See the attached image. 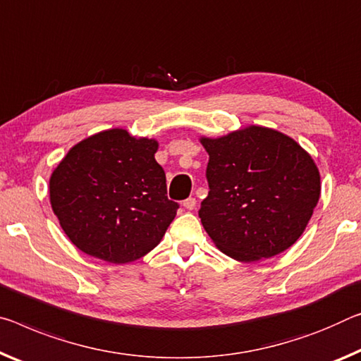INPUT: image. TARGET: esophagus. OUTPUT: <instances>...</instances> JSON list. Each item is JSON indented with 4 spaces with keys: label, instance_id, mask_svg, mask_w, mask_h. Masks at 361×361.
<instances>
[{
    "label": "esophagus",
    "instance_id": "obj_1",
    "mask_svg": "<svg viewBox=\"0 0 361 361\" xmlns=\"http://www.w3.org/2000/svg\"><path fill=\"white\" fill-rule=\"evenodd\" d=\"M183 207H185L186 210H192L194 207H196V199L194 197H188L183 201Z\"/></svg>",
    "mask_w": 361,
    "mask_h": 361
}]
</instances>
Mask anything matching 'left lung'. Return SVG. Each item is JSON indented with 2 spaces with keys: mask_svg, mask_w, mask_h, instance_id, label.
<instances>
[{
  "mask_svg": "<svg viewBox=\"0 0 361 361\" xmlns=\"http://www.w3.org/2000/svg\"><path fill=\"white\" fill-rule=\"evenodd\" d=\"M209 154V196L199 216L223 254L239 262L270 259L305 231L317 207L319 171L299 142L250 125L201 138Z\"/></svg>",
  "mask_w": 361,
  "mask_h": 361,
  "instance_id": "left-lung-1",
  "label": "left lung"
}]
</instances>
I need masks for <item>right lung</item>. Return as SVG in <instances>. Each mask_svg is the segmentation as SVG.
Returning <instances> with one entry per match:
<instances>
[{
  "label": "right lung",
  "mask_w": 361,
  "mask_h": 361,
  "mask_svg": "<svg viewBox=\"0 0 361 361\" xmlns=\"http://www.w3.org/2000/svg\"><path fill=\"white\" fill-rule=\"evenodd\" d=\"M157 147L123 128L104 130L77 142L54 169L51 207L82 252L118 265L160 243L178 204L167 197Z\"/></svg>",
  "instance_id": "obj_1"
}]
</instances>
